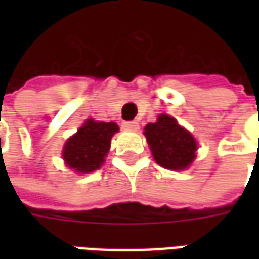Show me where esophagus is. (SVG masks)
Listing matches in <instances>:
<instances>
[{
  "instance_id": "1",
  "label": "esophagus",
  "mask_w": 259,
  "mask_h": 259,
  "mask_svg": "<svg viewBox=\"0 0 259 259\" xmlns=\"http://www.w3.org/2000/svg\"><path fill=\"white\" fill-rule=\"evenodd\" d=\"M122 126H123V129H126V130H137L139 129V123H137L136 120L123 122V123H122Z\"/></svg>"
}]
</instances>
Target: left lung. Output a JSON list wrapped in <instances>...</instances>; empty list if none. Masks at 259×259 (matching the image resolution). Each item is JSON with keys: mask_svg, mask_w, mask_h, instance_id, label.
<instances>
[{"mask_svg": "<svg viewBox=\"0 0 259 259\" xmlns=\"http://www.w3.org/2000/svg\"><path fill=\"white\" fill-rule=\"evenodd\" d=\"M144 130L154 159L161 166L182 170L194 161L197 150L194 137L180 127L172 116L162 113L155 123H148Z\"/></svg>", "mask_w": 259, "mask_h": 259, "instance_id": "8db88e82", "label": "left lung"}]
</instances>
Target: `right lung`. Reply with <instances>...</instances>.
Returning a JSON list of instances; mask_svg holds the SVG:
<instances>
[{"label": "right lung", "mask_w": 259, "mask_h": 259, "mask_svg": "<svg viewBox=\"0 0 259 259\" xmlns=\"http://www.w3.org/2000/svg\"><path fill=\"white\" fill-rule=\"evenodd\" d=\"M119 130L113 122H94L89 119L64 147L62 157L69 168L79 174L94 172L104 163L111 139Z\"/></svg>", "instance_id": "right-lung-1"}]
</instances>
